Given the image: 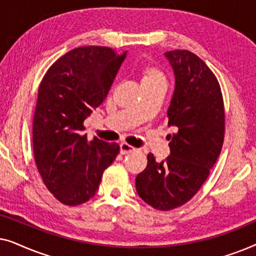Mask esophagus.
Returning <instances> with one entry per match:
<instances>
[{
    "label": "esophagus",
    "instance_id": "34e87169",
    "mask_svg": "<svg viewBox=\"0 0 256 256\" xmlns=\"http://www.w3.org/2000/svg\"><path fill=\"white\" fill-rule=\"evenodd\" d=\"M136 148H134V146L128 144V143H121L120 144V152L122 155H124V154H128V152H135Z\"/></svg>",
    "mask_w": 256,
    "mask_h": 256
}]
</instances>
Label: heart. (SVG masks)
I'll use <instances>...</instances> for the list:
<instances>
[{
	"label": "heart",
	"instance_id": "obj_1",
	"mask_svg": "<svg viewBox=\"0 0 256 256\" xmlns=\"http://www.w3.org/2000/svg\"><path fill=\"white\" fill-rule=\"evenodd\" d=\"M158 80H166L164 74L160 68H148L143 74V82H158Z\"/></svg>",
	"mask_w": 256,
	"mask_h": 256
}]
</instances>
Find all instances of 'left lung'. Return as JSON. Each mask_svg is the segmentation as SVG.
I'll list each match as a JSON object with an SVG mask.
<instances>
[{
	"mask_svg": "<svg viewBox=\"0 0 256 256\" xmlns=\"http://www.w3.org/2000/svg\"><path fill=\"white\" fill-rule=\"evenodd\" d=\"M166 57L176 80L168 118L177 132L169 135L170 156L156 162L148 154L146 168L135 182L140 197L160 211L180 208L197 194L218 160L225 136L224 99L214 73L188 50L168 51Z\"/></svg>",
	"mask_w": 256,
	"mask_h": 256,
	"instance_id": "1",
	"label": "left lung"
}]
</instances>
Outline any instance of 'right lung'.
I'll return each mask as SVG.
<instances>
[{"instance_id": "add662e5", "label": "right lung", "mask_w": 256, "mask_h": 256, "mask_svg": "<svg viewBox=\"0 0 256 256\" xmlns=\"http://www.w3.org/2000/svg\"><path fill=\"white\" fill-rule=\"evenodd\" d=\"M127 51L82 46L50 66L38 88L32 124L36 166L45 186L64 205L96 194L104 171L120 152L118 143L82 135L84 121L106 99Z\"/></svg>"}]
</instances>
